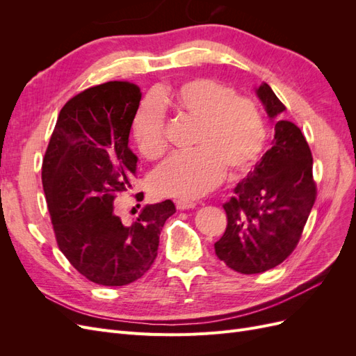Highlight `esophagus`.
<instances>
[{"instance_id":"obj_1","label":"esophagus","mask_w":356,"mask_h":356,"mask_svg":"<svg viewBox=\"0 0 356 356\" xmlns=\"http://www.w3.org/2000/svg\"><path fill=\"white\" fill-rule=\"evenodd\" d=\"M177 209L179 211H186V209H195L196 203L195 202H188V200H177Z\"/></svg>"}]
</instances>
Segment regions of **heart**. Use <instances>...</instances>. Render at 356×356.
<instances>
[{"mask_svg":"<svg viewBox=\"0 0 356 356\" xmlns=\"http://www.w3.org/2000/svg\"><path fill=\"white\" fill-rule=\"evenodd\" d=\"M170 110L197 122L188 153L168 157L152 175L149 186L157 196L196 199L229 177H239L260 156L266 141V124L257 104L236 96L211 79H193L175 90H160L145 101L134 118V136L147 159L165 153V115Z\"/></svg>","mask_w":356,"mask_h":356,"instance_id":"heart-1","label":"heart"}]
</instances>
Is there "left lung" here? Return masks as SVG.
Instances as JSON below:
<instances>
[{
    "mask_svg": "<svg viewBox=\"0 0 356 356\" xmlns=\"http://www.w3.org/2000/svg\"><path fill=\"white\" fill-rule=\"evenodd\" d=\"M275 138L254 170L222 204L227 229L215 254L234 272L263 273L294 251L316 199L314 159L305 135L285 120V105L267 83L255 89Z\"/></svg>",
    "mask_w": 356,
    "mask_h": 356,
    "instance_id": "left-lung-1",
    "label": "left lung"
}]
</instances>
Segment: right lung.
<instances>
[{"mask_svg": "<svg viewBox=\"0 0 356 356\" xmlns=\"http://www.w3.org/2000/svg\"><path fill=\"white\" fill-rule=\"evenodd\" d=\"M141 90L129 81L95 86L60 110L42 161V188L62 254L89 281L123 286L144 276L175 204H147L131 224L114 213L118 193L132 190L138 157L129 134ZM138 200L144 193H138Z\"/></svg>", "mask_w": 356, "mask_h": 356, "instance_id": "obj_1", "label": "right lung"}]
</instances>
